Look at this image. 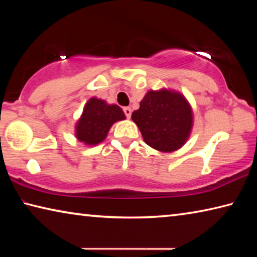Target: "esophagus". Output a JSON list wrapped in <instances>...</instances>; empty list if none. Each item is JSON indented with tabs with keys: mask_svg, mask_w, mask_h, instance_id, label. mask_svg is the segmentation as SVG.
<instances>
[{
	"mask_svg": "<svg viewBox=\"0 0 257 257\" xmlns=\"http://www.w3.org/2000/svg\"><path fill=\"white\" fill-rule=\"evenodd\" d=\"M123 113H124V115L129 119L130 116H132V108H130V107H123Z\"/></svg>",
	"mask_w": 257,
	"mask_h": 257,
	"instance_id": "34e87169",
	"label": "esophagus"
}]
</instances>
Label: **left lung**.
<instances>
[{
  "label": "left lung",
  "mask_w": 257,
  "mask_h": 257,
  "mask_svg": "<svg viewBox=\"0 0 257 257\" xmlns=\"http://www.w3.org/2000/svg\"><path fill=\"white\" fill-rule=\"evenodd\" d=\"M132 118L146 144L161 152L180 149L193 123L191 108L185 97L165 89L147 93Z\"/></svg>",
  "instance_id": "obj_1"
}]
</instances>
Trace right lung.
<instances>
[{
  "mask_svg": "<svg viewBox=\"0 0 257 257\" xmlns=\"http://www.w3.org/2000/svg\"><path fill=\"white\" fill-rule=\"evenodd\" d=\"M124 113L118 105H108L102 99L90 98L76 127V136L85 144L95 145L104 141L115 121L123 120Z\"/></svg>",
  "mask_w": 257,
  "mask_h": 257,
  "instance_id": "1",
  "label": "right lung"
}]
</instances>
